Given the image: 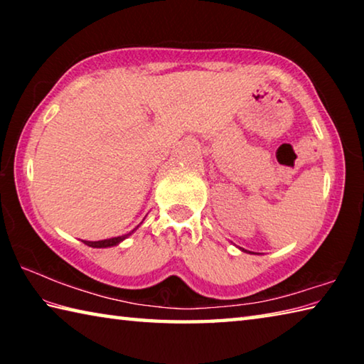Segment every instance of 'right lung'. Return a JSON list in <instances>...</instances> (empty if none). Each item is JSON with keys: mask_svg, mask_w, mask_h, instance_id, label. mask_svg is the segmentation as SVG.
<instances>
[{"mask_svg": "<svg viewBox=\"0 0 364 364\" xmlns=\"http://www.w3.org/2000/svg\"><path fill=\"white\" fill-rule=\"evenodd\" d=\"M127 236H130V232L125 234V236H119V237H110V239H104V241H96V242H91V241H83L86 245H90V247H112V245L119 244L120 241H123Z\"/></svg>", "mask_w": 364, "mask_h": 364, "instance_id": "add662e5", "label": "right lung"}]
</instances>
